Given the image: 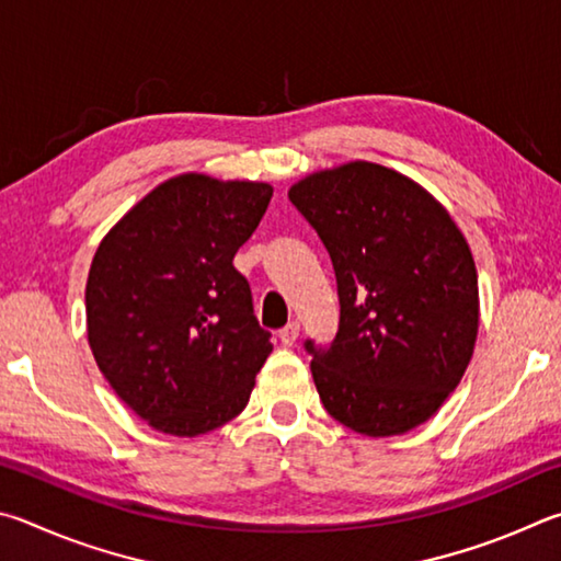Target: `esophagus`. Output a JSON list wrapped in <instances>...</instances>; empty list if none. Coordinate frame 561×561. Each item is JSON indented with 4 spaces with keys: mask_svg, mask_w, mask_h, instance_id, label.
Instances as JSON below:
<instances>
[{
    "mask_svg": "<svg viewBox=\"0 0 561 561\" xmlns=\"http://www.w3.org/2000/svg\"><path fill=\"white\" fill-rule=\"evenodd\" d=\"M298 335H300V322L293 320V322H288V325L278 332V340H280L286 347H293V345H296V342H298Z\"/></svg>",
    "mask_w": 561,
    "mask_h": 561,
    "instance_id": "34e87169",
    "label": "esophagus"
}]
</instances>
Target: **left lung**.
I'll return each mask as SVG.
<instances>
[{
	"label": "left lung",
	"instance_id": "8db88e82",
	"mask_svg": "<svg viewBox=\"0 0 561 561\" xmlns=\"http://www.w3.org/2000/svg\"><path fill=\"white\" fill-rule=\"evenodd\" d=\"M337 278L340 328L306 340L328 414L365 436H399L436 414L473 357L478 273L466 236L424 186L350 162L290 186Z\"/></svg>",
	"mask_w": 561,
	"mask_h": 561
}]
</instances>
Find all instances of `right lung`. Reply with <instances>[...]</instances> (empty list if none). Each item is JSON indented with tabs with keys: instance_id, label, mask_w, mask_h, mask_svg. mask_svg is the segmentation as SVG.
<instances>
[{
	"instance_id": "1",
	"label": "right lung",
	"mask_w": 561,
	"mask_h": 561,
	"mask_svg": "<svg viewBox=\"0 0 561 561\" xmlns=\"http://www.w3.org/2000/svg\"><path fill=\"white\" fill-rule=\"evenodd\" d=\"M273 186L180 174L137 202L93 255L88 345L107 385L172 436L239 416L271 355L233 255L263 219Z\"/></svg>"
}]
</instances>
